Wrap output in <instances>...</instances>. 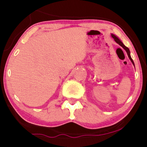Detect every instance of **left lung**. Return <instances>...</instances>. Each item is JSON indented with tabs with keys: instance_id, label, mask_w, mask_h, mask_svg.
<instances>
[{
	"instance_id": "8db88e82",
	"label": "left lung",
	"mask_w": 147,
	"mask_h": 147,
	"mask_svg": "<svg viewBox=\"0 0 147 147\" xmlns=\"http://www.w3.org/2000/svg\"><path fill=\"white\" fill-rule=\"evenodd\" d=\"M112 38H113V39H114V41H115L116 43H117L118 44H119V45L121 46V47L123 48V49H124L126 50V53H127V54H128V57H129V59H130V61H132V63H133V65H134V61H133V60H132V59L131 58V57H130V50H129V49H128V48L127 47H126L125 45H124L123 43H122V42L120 41V40L118 39V38L117 37H116L115 35H112Z\"/></svg>"
}]
</instances>
